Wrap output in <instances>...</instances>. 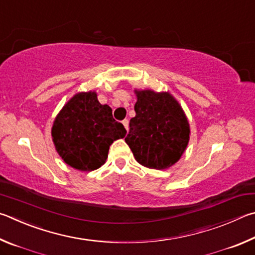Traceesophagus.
Masks as SVG:
<instances>
[{
  "label": "esophagus",
  "instance_id": "esophagus-1",
  "mask_svg": "<svg viewBox=\"0 0 255 255\" xmlns=\"http://www.w3.org/2000/svg\"><path fill=\"white\" fill-rule=\"evenodd\" d=\"M122 123H123V125H124V128H127V131H128V120H127V119L123 120Z\"/></svg>",
  "mask_w": 255,
  "mask_h": 255
}]
</instances>
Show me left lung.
I'll return each instance as SVG.
<instances>
[{
    "mask_svg": "<svg viewBox=\"0 0 255 255\" xmlns=\"http://www.w3.org/2000/svg\"><path fill=\"white\" fill-rule=\"evenodd\" d=\"M135 116L125 142L142 166L162 170L175 164L188 145L190 128L171 94L135 91Z\"/></svg>",
    "mask_w": 255,
    "mask_h": 255,
    "instance_id": "1",
    "label": "left lung"
}]
</instances>
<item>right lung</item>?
I'll use <instances>...</instances> for the list:
<instances>
[{
  "label": "right lung",
  "instance_id": "add662e5",
  "mask_svg": "<svg viewBox=\"0 0 255 255\" xmlns=\"http://www.w3.org/2000/svg\"><path fill=\"white\" fill-rule=\"evenodd\" d=\"M127 134L109 105H102L95 92L74 95L57 115L52 141L61 159L80 171H93L105 163L110 145Z\"/></svg>",
  "mask_w": 255,
  "mask_h": 255
}]
</instances>
